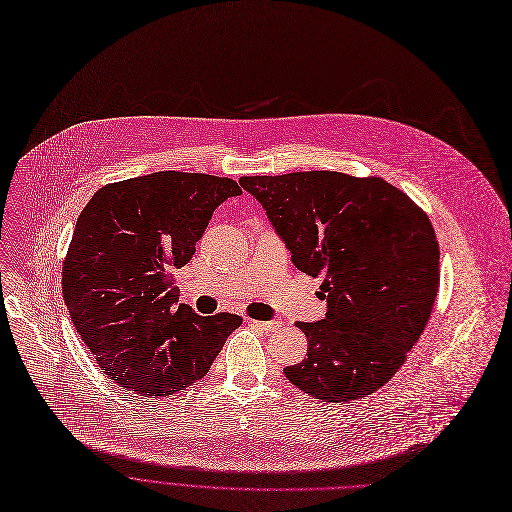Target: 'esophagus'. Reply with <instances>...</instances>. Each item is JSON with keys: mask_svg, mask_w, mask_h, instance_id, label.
Returning a JSON list of instances; mask_svg holds the SVG:
<instances>
[{"mask_svg": "<svg viewBox=\"0 0 512 512\" xmlns=\"http://www.w3.org/2000/svg\"><path fill=\"white\" fill-rule=\"evenodd\" d=\"M251 322H253V327H257V329H261L265 333H273V331H277V329L282 327L280 320H251Z\"/></svg>", "mask_w": 512, "mask_h": 512, "instance_id": "34e87169", "label": "esophagus"}]
</instances>
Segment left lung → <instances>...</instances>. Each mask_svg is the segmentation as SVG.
Segmentation results:
<instances>
[{
	"instance_id": "1",
	"label": "left lung",
	"mask_w": 512,
	"mask_h": 512,
	"mask_svg": "<svg viewBox=\"0 0 512 512\" xmlns=\"http://www.w3.org/2000/svg\"><path fill=\"white\" fill-rule=\"evenodd\" d=\"M292 253L322 277L327 314L298 322L308 357L286 378L322 402L374 394L421 339L439 288V243L429 216L382 177L298 171L241 177Z\"/></svg>"
}]
</instances>
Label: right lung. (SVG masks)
Listing matches in <instances>:
<instances>
[{
	"mask_svg": "<svg viewBox=\"0 0 512 512\" xmlns=\"http://www.w3.org/2000/svg\"><path fill=\"white\" fill-rule=\"evenodd\" d=\"M235 179L157 171L108 183L77 218L63 298L104 374L138 396L202 380L243 318L177 304L173 269L196 253L212 212L241 196Z\"/></svg>",
	"mask_w": 512,
	"mask_h": 512,
	"instance_id": "obj_1",
	"label": "right lung"
}]
</instances>
